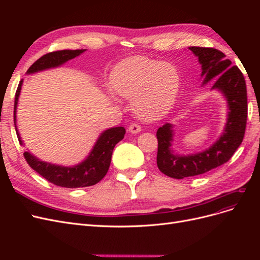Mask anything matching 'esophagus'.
<instances>
[{"label":"esophagus","instance_id":"obj_1","mask_svg":"<svg viewBox=\"0 0 260 260\" xmlns=\"http://www.w3.org/2000/svg\"><path fill=\"white\" fill-rule=\"evenodd\" d=\"M141 131V125H139L138 123H131L129 125V132L133 133V135H137Z\"/></svg>","mask_w":260,"mask_h":260}]
</instances>
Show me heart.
Returning <instances> with one entry per match:
<instances>
[{
  "label": "heart",
  "mask_w": 260,
  "mask_h": 260,
  "mask_svg": "<svg viewBox=\"0 0 260 260\" xmlns=\"http://www.w3.org/2000/svg\"><path fill=\"white\" fill-rule=\"evenodd\" d=\"M113 91L131 100L132 111L145 121H155L174 107L180 75L175 65L144 56H133L119 62L111 74Z\"/></svg>",
  "instance_id": "1"
}]
</instances>
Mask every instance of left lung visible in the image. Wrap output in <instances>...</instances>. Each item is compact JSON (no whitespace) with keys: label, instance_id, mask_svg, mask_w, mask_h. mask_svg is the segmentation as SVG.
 I'll use <instances>...</instances> for the list:
<instances>
[{"label":"left lung","instance_id":"8db88e82","mask_svg":"<svg viewBox=\"0 0 260 260\" xmlns=\"http://www.w3.org/2000/svg\"><path fill=\"white\" fill-rule=\"evenodd\" d=\"M202 66L203 85L215 80L211 90L224 96L228 104V118L221 136L205 151L190 155H180L172 149L174 124L165 123L156 132L158 140L157 167L170 178L183 179L205 174L229 160L241 145L247 120V91L241 70L232 66L225 55L212 48L191 46Z\"/></svg>","mask_w":260,"mask_h":260}]
</instances>
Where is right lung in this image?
I'll return each instance as SVG.
<instances>
[{"label":"right lung","mask_w":260,"mask_h":260,"mask_svg":"<svg viewBox=\"0 0 260 260\" xmlns=\"http://www.w3.org/2000/svg\"><path fill=\"white\" fill-rule=\"evenodd\" d=\"M85 50H62L45 54L29 67L27 75L36 74L50 68L59 67L64 65L66 61L79 56ZM21 85L22 80L19 82L16 95H15L14 123L19 143L23 145L16 125V112ZM124 133L125 129L123 127H115L103 131L96 140L88 157L80 164L72 167H65L60 166V165L43 161L28 151L23 153V156H25L31 168L55 185L69 188L90 186L100 182L107 174L109 165H111L114 147L123 139Z\"/></svg>","instance_id":"right-lung-1"}]
</instances>
